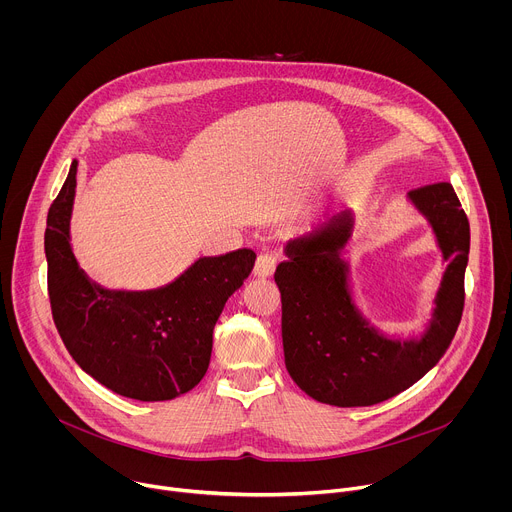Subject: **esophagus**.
<instances>
[{
	"label": "esophagus",
	"mask_w": 512,
	"mask_h": 512,
	"mask_svg": "<svg viewBox=\"0 0 512 512\" xmlns=\"http://www.w3.org/2000/svg\"><path fill=\"white\" fill-rule=\"evenodd\" d=\"M275 267H277V257L273 253H261L255 263V275L269 277V275H273Z\"/></svg>",
	"instance_id": "34e87169"
}]
</instances>
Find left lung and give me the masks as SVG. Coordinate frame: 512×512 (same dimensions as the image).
Here are the masks:
<instances>
[{
  "mask_svg": "<svg viewBox=\"0 0 512 512\" xmlns=\"http://www.w3.org/2000/svg\"><path fill=\"white\" fill-rule=\"evenodd\" d=\"M409 196L429 218L450 261L435 320L419 342L387 340L354 310L340 259L350 231L348 212L332 216L318 235L291 243L289 259L275 269L287 373L320 403L364 407L387 401L435 367L456 336L466 298L468 216L450 182L415 188Z\"/></svg>",
  "mask_w": 512,
  "mask_h": 512,
  "instance_id": "left-lung-1",
  "label": "left lung"
}]
</instances>
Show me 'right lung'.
Masks as SVG:
<instances>
[{"mask_svg":"<svg viewBox=\"0 0 512 512\" xmlns=\"http://www.w3.org/2000/svg\"><path fill=\"white\" fill-rule=\"evenodd\" d=\"M72 162L44 235L54 326L79 367L117 395L168 401L206 375L212 330L255 265L253 249L198 259L168 287L143 294L107 291L79 269L68 245L77 186Z\"/></svg>","mask_w":512,"mask_h":512,"instance_id":"obj_1","label":"right lung"}]
</instances>
